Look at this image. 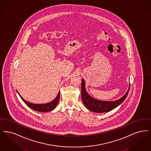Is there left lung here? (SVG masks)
<instances>
[{
	"mask_svg": "<svg viewBox=\"0 0 151 151\" xmlns=\"http://www.w3.org/2000/svg\"><path fill=\"white\" fill-rule=\"evenodd\" d=\"M130 86L127 92L125 95L121 98L115 101H101L97 99L93 98L87 92L85 88V82L82 79V86H81V98L83 103L86 107L89 109L90 111L96 113H104L108 112L114 109L118 105H120L126 98L128 93L130 90Z\"/></svg>",
	"mask_w": 151,
	"mask_h": 151,
	"instance_id": "1",
	"label": "left lung"
}]
</instances>
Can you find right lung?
Instances as JSON below:
<instances>
[{
    "label": "right lung",
    "instance_id": "1",
    "mask_svg": "<svg viewBox=\"0 0 151 151\" xmlns=\"http://www.w3.org/2000/svg\"><path fill=\"white\" fill-rule=\"evenodd\" d=\"M18 92V91H17ZM20 98L23 100V101L27 105L29 108L32 109L34 111H40V112H48V111H51L53 110L58 103H59V99H60V91L58 93L57 96L52 101L46 103V104H33L30 103L28 101H27L25 99L22 98V97L20 95V93L18 92Z\"/></svg>",
    "mask_w": 151,
    "mask_h": 151
}]
</instances>
